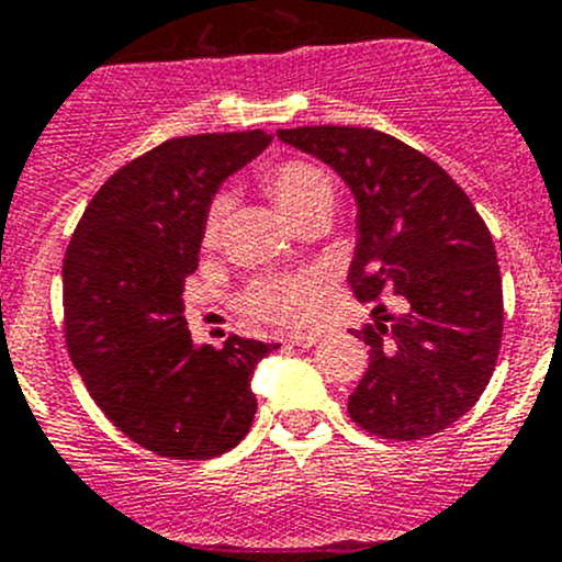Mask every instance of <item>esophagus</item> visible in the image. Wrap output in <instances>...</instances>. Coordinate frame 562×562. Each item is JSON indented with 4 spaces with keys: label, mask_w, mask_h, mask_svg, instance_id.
I'll return each mask as SVG.
<instances>
[{
    "label": "esophagus",
    "mask_w": 562,
    "mask_h": 562,
    "mask_svg": "<svg viewBox=\"0 0 562 562\" xmlns=\"http://www.w3.org/2000/svg\"><path fill=\"white\" fill-rule=\"evenodd\" d=\"M317 339H321V334L307 331V334H291V337H288V342L296 345V348H313Z\"/></svg>",
    "instance_id": "34e87169"
}]
</instances>
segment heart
I'll use <instances>...</instances> for the list:
<instances>
[{"instance_id": "1", "label": "heart", "mask_w": 562, "mask_h": 562, "mask_svg": "<svg viewBox=\"0 0 562 562\" xmlns=\"http://www.w3.org/2000/svg\"><path fill=\"white\" fill-rule=\"evenodd\" d=\"M258 181L266 195L277 203L293 225L304 223L313 214H326L334 203V179L323 166L304 157H285L269 162L258 171ZM231 201L217 195L209 201L201 223L203 245L212 247L223 239L228 225ZM321 296V274L317 271H291V274L258 277L245 291L241 307L258 321L296 326L310 321Z\"/></svg>"}]
</instances>
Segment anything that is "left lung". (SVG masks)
<instances>
[{"instance_id": "8db88e82", "label": "left lung", "mask_w": 562, "mask_h": 562, "mask_svg": "<svg viewBox=\"0 0 562 562\" xmlns=\"http://www.w3.org/2000/svg\"><path fill=\"white\" fill-rule=\"evenodd\" d=\"M277 135L328 162L359 201L348 282L378 317L350 328L370 345L350 418L386 440L438 435L479 402L501 353L503 282L490 228L438 162L394 135L337 124ZM383 292L400 314L387 313Z\"/></svg>"}]
</instances>
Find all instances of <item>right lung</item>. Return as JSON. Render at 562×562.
<instances>
[{
    "instance_id": "add662e5",
    "label": "right lung",
    "mask_w": 562,
    "mask_h": 562,
    "mask_svg": "<svg viewBox=\"0 0 562 562\" xmlns=\"http://www.w3.org/2000/svg\"><path fill=\"white\" fill-rule=\"evenodd\" d=\"M269 140L249 130L155 146L94 192L67 245V353L108 422L160 457H220L252 427L249 378L277 345L231 334L195 348L181 293L214 190Z\"/></svg>"
}]
</instances>
